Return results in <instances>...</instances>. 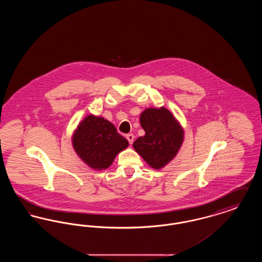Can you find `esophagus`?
<instances>
[{
    "mask_svg": "<svg viewBox=\"0 0 262 262\" xmlns=\"http://www.w3.org/2000/svg\"><path fill=\"white\" fill-rule=\"evenodd\" d=\"M126 139L128 140V142H129V144H133V142H134V139H135V136L133 135V134H128V135H126Z\"/></svg>",
    "mask_w": 262,
    "mask_h": 262,
    "instance_id": "1",
    "label": "esophagus"
}]
</instances>
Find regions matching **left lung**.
<instances>
[{"label":"left lung","mask_w":262,"mask_h":262,"mask_svg":"<svg viewBox=\"0 0 262 262\" xmlns=\"http://www.w3.org/2000/svg\"><path fill=\"white\" fill-rule=\"evenodd\" d=\"M139 120L145 135L138 137L133 147L151 168L160 170L177 156L184 142L185 130L165 107L146 108Z\"/></svg>","instance_id":"obj_1"}]
</instances>
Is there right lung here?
<instances>
[{"instance_id": "add662e5", "label": "right lung", "mask_w": 262, "mask_h": 262, "mask_svg": "<svg viewBox=\"0 0 262 262\" xmlns=\"http://www.w3.org/2000/svg\"><path fill=\"white\" fill-rule=\"evenodd\" d=\"M72 143L82 162L95 171L109 168L116 156L128 146V141L111 122L94 115H88L77 125Z\"/></svg>"}]
</instances>
